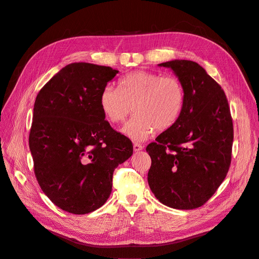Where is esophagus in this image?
Returning a JSON list of instances; mask_svg holds the SVG:
<instances>
[{"mask_svg": "<svg viewBox=\"0 0 259 259\" xmlns=\"http://www.w3.org/2000/svg\"><path fill=\"white\" fill-rule=\"evenodd\" d=\"M133 148H134V151H135V152H138V151H140V150H143V149H144V146H143V145H140V144L135 143V144H134V146H133Z\"/></svg>", "mask_w": 259, "mask_h": 259, "instance_id": "1", "label": "esophagus"}]
</instances>
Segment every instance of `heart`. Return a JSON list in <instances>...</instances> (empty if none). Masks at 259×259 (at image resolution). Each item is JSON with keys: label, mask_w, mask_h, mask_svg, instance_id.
Returning a JSON list of instances; mask_svg holds the SVG:
<instances>
[{"label": "heart", "mask_w": 259, "mask_h": 259, "mask_svg": "<svg viewBox=\"0 0 259 259\" xmlns=\"http://www.w3.org/2000/svg\"><path fill=\"white\" fill-rule=\"evenodd\" d=\"M185 103L183 84L174 75L134 71L122 76L117 89L107 85L99 106L106 119L123 122L134 109L135 115L122 132L136 142H144L155 130L166 131L177 122Z\"/></svg>", "instance_id": "obj_1"}]
</instances>
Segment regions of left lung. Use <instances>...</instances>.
I'll use <instances>...</instances> for the list:
<instances>
[{"mask_svg":"<svg viewBox=\"0 0 259 259\" xmlns=\"http://www.w3.org/2000/svg\"><path fill=\"white\" fill-rule=\"evenodd\" d=\"M185 103L177 122L146 148L151 158L148 184L164 205L193 209L211 198L231 163L233 124L222 86L191 60H171Z\"/></svg>","mask_w":259,"mask_h":259,"instance_id":"8db88e82","label":"left lung"}]
</instances>
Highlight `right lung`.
<instances>
[{"instance_id": "add662e5", "label": "right lung", "mask_w": 259, "mask_h": 259, "mask_svg": "<svg viewBox=\"0 0 259 259\" xmlns=\"http://www.w3.org/2000/svg\"><path fill=\"white\" fill-rule=\"evenodd\" d=\"M111 67L73 62L46 83L35 98L29 147L42 191L76 215L103 206L114 169L133 154L131 140L114 131L99 106Z\"/></svg>"}]
</instances>
